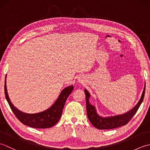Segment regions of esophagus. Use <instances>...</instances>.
I'll use <instances>...</instances> for the list:
<instances>
[{
    "instance_id": "obj_1",
    "label": "esophagus",
    "mask_w": 150,
    "mask_h": 150,
    "mask_svg": "<svg viewBox=\"0 0 150 150\" xmlns=\"http://www.w3.org/2000/svg\"><path fill=\"white\" fill-rule=\"evenodd\" d=\"M79 82H82V80H79Z\"/></svg>"
}]
</instances>
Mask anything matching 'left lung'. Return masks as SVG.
I'll list each match as a JSON object with an SVG mask.
<instances>
[{
    "mask_svg": "<svg viewBox=\"0 0 150 150\" xmlns=\"http://www.w3.org/2000/svg\"><path fill=\"white\" fill-rule=\"evenodd\" d=\"M146 89V83L143 90L141 97L135 106L132 109L125 113L117 115L103 117L98 114L96 108L91 105L90 103V93L89 91L84 89V93L86 95V111L89 120L90 121L92 125L98 129H110L122 126L129 122V121L135 115L139 108L142 104L144 99Z\"/></svg>",
    "mask_w": 150,
    "mask_h": 150,
    "instance_id": "8db88e82",
    "label": "left lung"
}]
</instances>
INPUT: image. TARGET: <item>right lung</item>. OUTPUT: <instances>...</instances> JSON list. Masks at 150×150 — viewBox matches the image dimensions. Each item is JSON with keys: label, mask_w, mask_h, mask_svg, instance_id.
I'll return each mask as SVG.
<instances>
[{"label": "right lung", "mask_w": 150, "mask_h": 150, "mask_svg": "<svg viewBox=\"0 0 150 150\" xmlns=\"http://www.w3.org/2000/svg\"><path fill=\"white\" fill-rule=\"evenodd\" d=\"M73 90V85L66 87L60 92L55 103L48 109L37 113H26L16 108L9 99L6 86V75L5 77V96L11 110L22 124L34 128H49L58 122L61 117L67 98Z\"/></svg>", "instance_id": "1"}]
</instances>
